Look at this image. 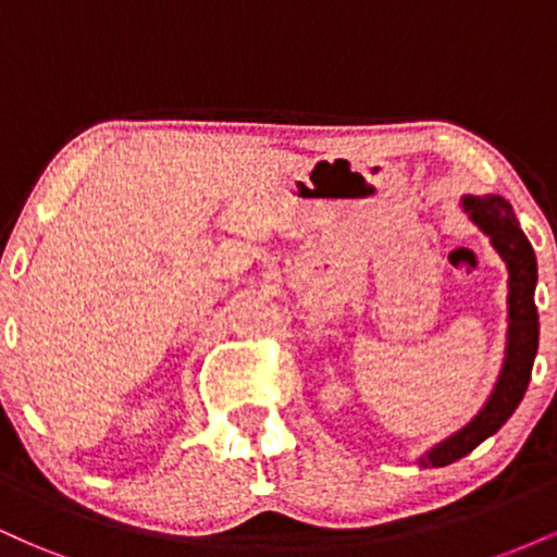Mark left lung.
Here are the masks:
<instances>
[{
  "label": "left lung",
  "instance_id": "1",
  "mask_svg": "<svg viewBox=\"0 0 557 557\" xmlns=\"http://www.w3.org/2000/svg\"><path fill=\"white\" fill-rule=\"evenodd\" d=\"M463 212L471 222L490 235L492 248L500 253L508 267V343L500 376L492 387L487 403L463 430L434 445L430 453L419 458V466H447L458 458L469 456L479 443L492 437L513 417L519 403L532 380V367L540 345V317L534 306L536 287V257L532 243L521 233L513 207L503 196H463Z\"/></svg>",
  "mask_w": 557,
  "mask_h": 557
}]
</instances>
